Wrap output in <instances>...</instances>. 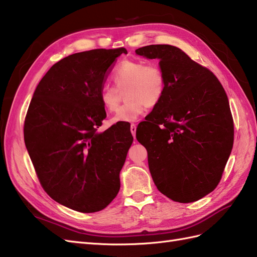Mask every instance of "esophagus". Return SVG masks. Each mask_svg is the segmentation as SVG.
<instances>
[{"instance_id":"1","label":"esophagus","mask_w":257,"mask_h":257,"mask_svg":"<svg viewBox=\"0 0 257 257\" xmlns=\"http://www.w3.org/2000/svg\"><path fill=\"white\" fill-rule=\"evenodd\" d=\"M136 128H137L136 124L135 123H132L131 124V133H132V135H133L134 139H136Z\"/></svg>"}]
</instances>
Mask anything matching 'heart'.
Segmentation results:
<instances>
[{"instance_id": "heart-1", "label": "heart", "mask_w": 257, "mask_h": 257, "mask_svg": "<svg viewBox=\"0 0 257 257\" xmlns=\"http://www.w3.org/2000/svg\"><path fill=\"white\" fill-rule=\"evenodd\" d=\"M111 78L114 87L104 85L99 102L107 111H114L120 103V92L125 91L127 102L110 119L112 124L131 123L139 119L148 106L159 104L164 96L166 79L162 67L154 62L124 61L115 67Z\"/></svg>"}]
</instances>
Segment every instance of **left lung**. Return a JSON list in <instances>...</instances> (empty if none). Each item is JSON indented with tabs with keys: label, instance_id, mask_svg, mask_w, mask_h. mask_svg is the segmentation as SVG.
I'll use <instances>...</instances> for the list:
<instances>
[{
	"label": "left lung",
	"instance_id": "left-lung-1",
	"mask_svg": "<svg viewBox=\"0 0 257 257\" xmlns=\"http://www.w3.org/2000/svg\"><path fill=\"white\" fill-rule=\"evenodd\" d=\"M159 59L166 79L162 100L138 125L158 190L178 203H193L219 184L234 144L226 93L208 68L170 45L136 49ZM151 144L145 145L143 137Z\"/></svg>",
	"mask_w": 257,
	"mask_h": 257
}]
</instances>
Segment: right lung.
Wrapping results in <instances>:
<instances>
[{
  "label": "right lung",
  "mask_w": 257,
  "mask_h": 257,
  "mask_svg": "<svg viewBox=\"0 0 257 257\" xmlns=\"http://www.w3.org/2000/svg\"><path fill=\"white\" fill-rule=\"evenodd\" d=\"M125 48L71 54L46 73L27 112L25 143L46 193L83 213L100 211L120 190V172L133 136L125 124L103 133L99 91Z\"/></svg>",
  "instance_id": "1"
}]
</instances>
